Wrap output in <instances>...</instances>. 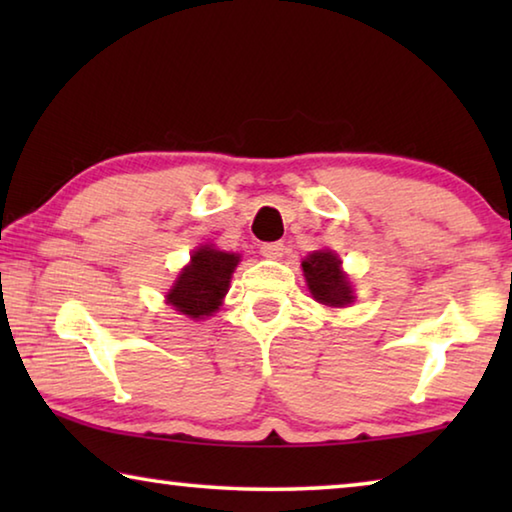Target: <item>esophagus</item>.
Listing matches in <instances>:
<instances>
[{"label": "esophagus", "instance_id": "1", "mask_svg": "<svg viewBox=\"0 0 512 512\" xmlns=\"http://www.w3.org/2000/svg\"><path fill=\"white\" fill-rule=\"evenodd\" d=\"M259 253H262L266 259H280L284 255V244H280V241L262 244V248H259Z\"/></svg>", "mask_w": 512, "mask_h": 512}]
</instances>
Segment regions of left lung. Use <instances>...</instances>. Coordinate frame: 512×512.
<instances>
[{
	"label": "left lung",
	"instance_id": "1",
	"mask_svg": "<svg viewBox=\"0 0 512 512\" xmlns=\"http://www.w3.org/2000/svg\"><path fill=\"white\" fill-rule=\"evenodd\" d=\"M307 287L316 302L325 307H348L354 302L352 284L343 273L341 259L332 250H314L302 262Z\"/></svg>",
	"mask_w": 512,
	"mask_h": 512
}]
</instances>
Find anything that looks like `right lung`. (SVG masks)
I'll return each mask as SVG.
<instances>
[{"label": "right lung", "instance_id": "obj_1", "mask_svg": "<svg viewBox=\"0 0 512 512\" xmlns=\"http://www.w3.org/2000/svg\"><path fill=\"white\" fill-rule=\"evenodd\" d=\"M239 264L237 253H223L214 246H201L167 293V305L189 318H207L221 307L230 289V277Z\"/></svg>", "mask_w": 512, "mask_h": 512}]
</instances>
